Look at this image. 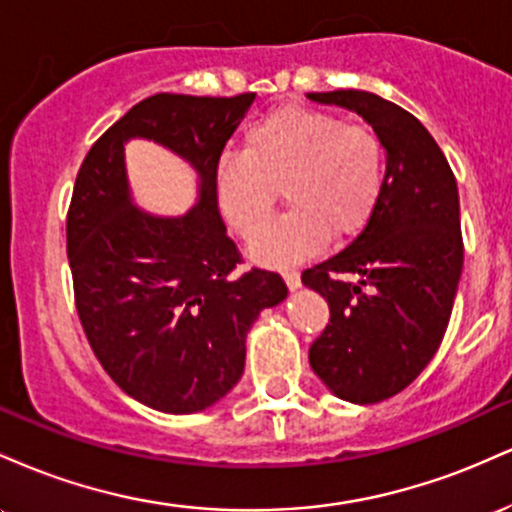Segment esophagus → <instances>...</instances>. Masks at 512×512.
<instances>
[{
  "label": "esophagus",
  "instance_id": "obj_1",
  "mask_svg": "<svg viewBox=\"0 0 512 512\" xmlns=\"http://www.w3.org/2000/svg\"><path fill=\"white\" fill-rule=\"evenodd\" d=\"M284 281H286V286H289V291L301 289V274L293 272V269H289V272H284Z\"/></svg>",
  "mask_w": 512,
  "mask_h": 512
}]
</instances>
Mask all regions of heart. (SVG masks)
<instances>
[{"instance_id":"heart-1","label":"heart","mask_w":512,"mask_h":512,"mask_svg":"<svg viewBox=\"0 0 512 512\" xmlns=\"http://www.w3.org/2000/svg\"><path fill=\"white\" fill-rule=\"evenodd\" d=\"M385 182V149L368 127L303 105H281L243 137V154H223L214 170L221 216L252 240L271 218L276 189L292 211L250 257L262 267H291L317 255L327 236L356 238L375 214Z\"/></svg>"}]
</instances>
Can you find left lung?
<instances>
[{"instance_id":"left-lung-1","label":"left lung","mask_w":512,"mask_h":512,"mask_svg":"<svg viewBox=\"0 0 512 512\" xmlns=\"http://www.w3.org/2000/svg\"><path fill=\"white\" fill-rule=\"evenodd\" d=\"M308 98L361 115L385 149L383 195L368 226L301 276L330 305L310 368L339 399L375 404L428 366L448 330L464 262L460 195L436 139L404 108L368 91Z\"/></svg>"}]
</instances>
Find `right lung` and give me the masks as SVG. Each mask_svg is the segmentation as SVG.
<instances>
[{
	"mask_svg": "<svg viewBox=\"0 0 512 512\" xmlns=\"http://www.w3.org/2000/svg\"><path fill=\"white\" fill-rule=\"evenodd\" d=\"M255 93L233 98L156 93L91 146L67 216L79 320L105 373L166 414H195L236 387L245 337L264 308L289 296L279 274H240L216 207L214 170ZM154 141L198 175V202L158 217L133 202L124 146Z\"/></svg>",
	"mask_w": 512,
	"mask_h": 512,
	"instance_id": "right-lung-1",
	"label": "right lung"
}]
</instances>
